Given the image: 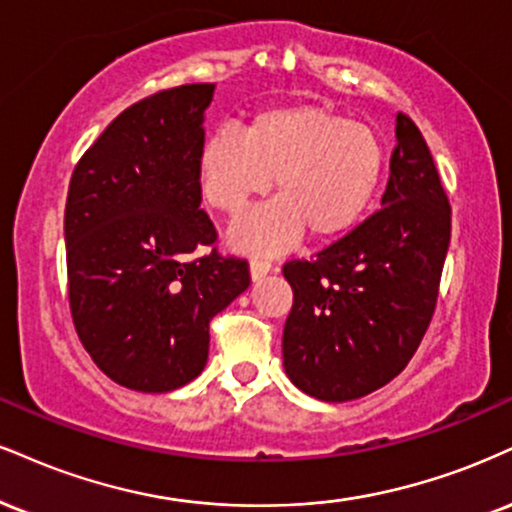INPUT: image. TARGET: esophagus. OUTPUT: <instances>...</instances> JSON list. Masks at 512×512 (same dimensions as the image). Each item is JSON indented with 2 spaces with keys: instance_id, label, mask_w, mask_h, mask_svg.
<instances>
[{
  "instance_id": "obj_1",
  "label": "esophagus",
  "mask_w": 512,
  "mask_h": 512,
  "mask_svg": "<svg viewBox=\"0 0 512 512\" xmlns=\"http://www.w3.org/2000/svg\"><path fill=\"white\" fill-rule=\"evenodd\" d=\"M269 272H274V264L269 260H264V257H255V260L250 262V274L252 279H262V276H267Z\"/></svg>"
}]
</instances>
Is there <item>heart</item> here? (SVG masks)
<instances>
[{
	"label": "heart",
	"instance_id": "1",
	"mask_svg": "<svg viewBox=\"0 0 512 512\" xmlns=\"http://www.w3.org/2000/svg\"><path fill=\"white\" fill-rule=\"evenodd\" d=\"M386 171V147L372 126L319 104L255 114L245 131L209 135L197 157V186L214 212L240 219L255 200H276L233 229L248 250H276L303 236L334 240L367 217Z\"/></svg>",
	"mask_w": 512,
	"mask_h": 512
}]
</instances>
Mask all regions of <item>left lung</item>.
<instances>
[{
    "label": "left lung",
    "mask_w": 512,
    "mask_h": 512,
    "mask_svg": "<svg viewBox=\"0 0 512 512\" xmlns=\"http://www.w3.org/2000/svg\"><path fill=\"white\" fill-rule=\"evenodd\" d=\"M381 209L312 260H288L293 307L283 367L300 391L343 403L403 372L432 322L451 243V205L427 140L408 114Z\"/></svg>",
    "instance_id": "8db88e82"
}]
</instances>
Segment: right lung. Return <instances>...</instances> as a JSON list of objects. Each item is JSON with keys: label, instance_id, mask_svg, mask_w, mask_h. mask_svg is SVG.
<instances>
[{"label": "right lung", "instance_id": "1", "mask_svg": "<svg viewBox=\"0 0 512 512\" xmlns=\"http://www.w3.org/2000/svg\"><path fill=\"white\" fill-rule=\"evenodd\" d=\"M214 83L159 90L78 159L64 212L69 307L95 365L133 391L186 386L207 365L209 319L250 286L221 255L197 186ZM209 247L202 258L192 252Z\"/></svg>", "mask_w": 512, "mask_h": 512}]
</instances>
